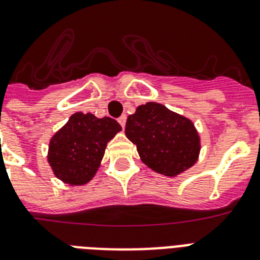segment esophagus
Returning a JSON list of instances; mask_svg holds the SVG:
<instances>
[{
	"label": "esophagus",
	"mask_w": 260,
	"mask_h": 260,
	"mask_svg": "<svg viewBox=\"0 0 260 260\" xmlns=\"http://www.w3.org/2000/svg\"><path fill=\"white\" fill-rule=\"evenodd\" d=\"M117 121H119L120 125H121L124 128V126H125V123H126V116H125V115H123V116H120L119 119H117Z\"/></svg>",
	"instance_id": "obj_1"
}]
</instances>
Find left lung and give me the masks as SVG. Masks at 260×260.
Listing matches in <instances>:
<instances>
[{"label": "left lung", "instance_id": "obj_1", "mask_svg": "<svg viewBox=\"0 0 260 260\" xmlns=\"http://www.w3.org/2000/svg\"><path fill=\"white\" fill-rule=\"evenodd\" d=\"M125 136L147 167L168 177L191 168L200 156L201 139L193 121L154 102L128 116Z\"/></svg>", "mask_w": 260, "mask_h": 260}]
</instances>
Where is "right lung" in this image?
I'll return each instance as SVG.
<instances>
[{
  "label": "right lung",
  "mask_w": 260,
  "mask_h": 260,
  "mask_svg": "<svg viewBox=\"0 0 260 260\" xmlns=\"http://www.w3.org/2000/svg\"><path fill=\"white\" fill-rule=\"evenodd\" d=\"M121 131L116 120L75 112L51 137L47 161L56 177L71 186L92 180L100 167L107 144Z\"/></svg>",
  "instance_id": "add662e5"
}]
</instances>
